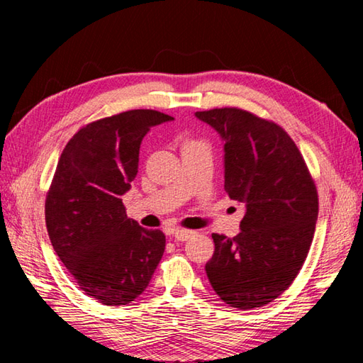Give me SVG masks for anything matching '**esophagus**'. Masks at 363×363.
<instances>
[{
  "instance_id": "34e87169",
  "label": "esophagus",
  "mask_w": 363,
  "mask_h": 363,
  "mask_svg": "<svg viewBox=\"0 0 363 363\" xmlns=\"http://www.w3.org/2000/svg\"><path fill=\"white\" fill-rule=\"evenodd\" d=\"M194 235H195L194 230H186V229H176L173 232L174 240H177V242H186V240H189L190 237H194Z\"/></svg>"
}]
</instances>
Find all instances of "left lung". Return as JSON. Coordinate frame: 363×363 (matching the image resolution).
Instances as JSON below:
<instances>
[{
	"label": "left lung",
	"mask_w": 363,
	"mask_h": 363,
	"mask_svg": "<svg viewBox=\"0 0 363 363\" xmlns=\"http://www.w3.org/2000/svg\"><path fill=\"white\" fill-rule=\"evenodd\" d=\"M224 143V189L245 206L240 233H213L205 270L230 307L255 309L279 298L309 253L317 189L293 139L272 121L225 107L196 112Z\"/></svg>",
	"instance_id": "1"
}]
</instances>
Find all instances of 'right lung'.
I'll return each mask as SVG.
<instances>
[{"instance_id": "add662e5", "label": "right lung", "mask_w": 363, "mask_h": 363, "mask_svg": "<svg viewBox=\"0 0 363 363\" xmlns=\"http://www.w3.org/2000/svg\"><path fill=\"white\" fill-rule=\"evenodd\" d=\"M171 120L143 108L97 120L59 158L45 206L49 240L78 286L106 306L143 294L163 256L164 233L128 218L121 196L138 174L144 136Z\"/></svg>"}]
</instances>
